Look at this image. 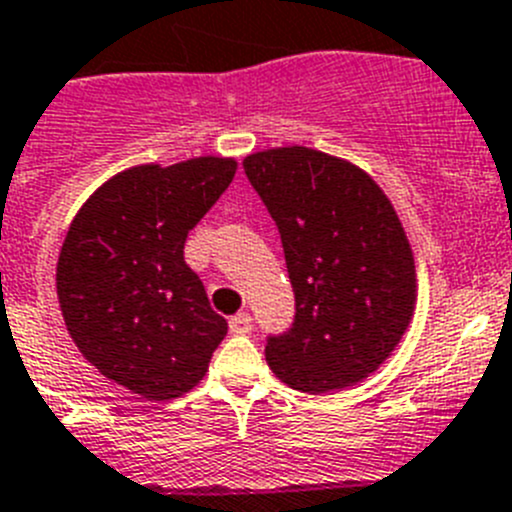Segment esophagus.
<instances>
[{
	"mask_svg": "<svg viewBox=\"0 0 512 512\" xmlns=\"http://www.w3.org/2000/svg\"><path fill=\"white\" fill-rule=\"evenodd\" d=\"M229 331L232 334H250L252 331V316L247 311H239L237 316L229 319Z\"/></svg>",
	"mask_w": 512,
	"mask_h": 512,
	"instance_id": "obj_1",
	"label": "esophagus"
}]
</instances>
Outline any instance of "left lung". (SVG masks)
Segmentation results:
<instances>
[{
  "instance_id": "left-lung-1",
  "label": "left lung",
  "mask_w": 512,
  "mask_h": 512,
  "mask_svg": "<svg viewBox=\"0 0 512 512\" xmlns=\"http://www.w3.org/2000/svg\"><path fill=\"white\" fill-rule=\"evenodd\" d=\"M242 165L278 227L296 296L293 326L267 339V365L301 393L357 385L416 308V262L393 204L365 170L313 147H273Z\"/></svg>"
}]
</instances>
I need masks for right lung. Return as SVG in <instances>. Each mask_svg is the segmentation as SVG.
I'll use <instances>...</instances> for the list:
<instances>
[{
    "mask_svg": "<svg viewBox=\"0 0 512 512\" xmlns=\"http://www.w3.org/2000/svg\"><path fill=\"white\" fill-rule=\"evenodd\" d=\"M234 158L135 165L101 183L73 216L55 288L78 352L130 393L193 390L227 321L183 260V245L232 183Z\"/></svg>",
    "mask_w": 512,
    "mask_h": 512,
    "instance_id": "right-lung-1",
    "label": "right lung"
}]
</instances>
